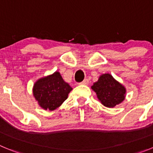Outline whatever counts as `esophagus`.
<instances>
[{"label": "esophagus", "mask_w": 153, "mask_h": 153, "mask_svg": "<svg viewBox=\"0 0 153 153\" xmlns=\"http://www.w3.org/2000/svg\"><path fill=\"white\" fill-rule=\"evenodd\" d=\"M89 83V80L87 79H84V80L83 81V82H81V83H79V84L81 85H87Z\"/></svg>", "instance_id": "1"}]
</instances>
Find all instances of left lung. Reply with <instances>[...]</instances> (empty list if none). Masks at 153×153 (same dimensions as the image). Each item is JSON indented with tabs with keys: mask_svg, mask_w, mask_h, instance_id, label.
Returning a JSON list of instances; mask_svg holds the SVG:
<instances>
[{
	"mask_svg": "<svg viewBox=\"0 0 153 153\" xmlns=\"http://www.w3.org/2000/svg\"><path fill=\"white\" fill-rule=\"evenodd\" d=\"M98 99L106 107H114L125 99L126 89L110 74H105L92 86Z\"/></svg>",
	"mask_w": 153,
	"mask_h": 153,
	"instance_id": "1",
	"label": "left lung"
}]
</instances>
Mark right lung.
<instances>
[{
    "label": "right lung",
    "instance_id": "obj_1",
    "mask_svg": "<svg viewBox=\"0 0 153 153\" xmlns=\"http://www.w3.org/2000/svg\"><path fill=\"white\" fill-rule=\"evenodd\" d=\"M72 87L66 83L60 73L41 78L35 83L33 96L44 109L54 110L67 99Z\"/></svg>",
    "mask_w": 153,
    "mask_h": 153
}]
</instances>
